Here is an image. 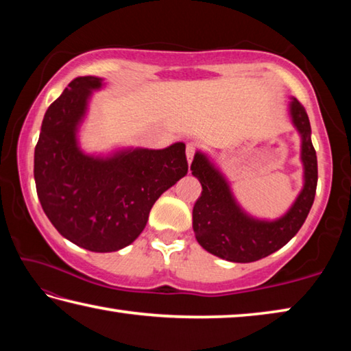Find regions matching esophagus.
Instances as JSON below:
<instances>
[{"mask_svg": "<svg viewBox=\"0 0 351 351\" xmlns=\"http://www.w3.org/2000/svg\"><path fill=\"white\" fill-rule=\"evenodd\" d=\"M195 153H197V145L190 142V144H187V147H186V154H187V161H189V164L192 162Z\"/></svg>", "mask_w": 351, "mask_h": 351, "instance_id": "obj_1", "label": "esophagus"}]
</instances>
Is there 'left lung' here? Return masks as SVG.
Instances as JSON below:
<instances>
[{"label":"left lung","mask_w":351,"mask_h":351,"mask_svg":"<svg viewBox=\"0 0 351 351\" xmlns=\"http://www.w3.org/2000/svg\"><path fill=\"white\" fill-rule=\"evenodd\" d=\"M291 117L302 136V162L305 186L288 213L276 221H258L247 217L230 193L223 175L203 153L190 165L203 192L193 206V232L206 251L219 258L249 263L278 251L299 232L310 213L317 187V156L311 142V125L299 100L291 102Z\"/></svg>","instance_id":"8db88e82"}]
</instances>
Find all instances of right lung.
I'll use <instances>...</instances> for the list:
<instances>
[{
    "mask_svg": "<svg viewBox=\"0 0 351 351\" xmlns=\"http://www.w3.org/2000/svg\"><path fill=\"white\" fill-rule=\"evenodd\" d=\"M97 77H77L47 108L34 154L41 207L64 239L93 252L128 246L144 230L165 190L189 170L182 142L164 150L121 152L93 158L77 147L75 132Z\"/></svg>",
    "mask_w": 351,
    "mask_h": 351,
    "instance_id": "obj_1",
    "label": "right lung"
}]
</instances>
